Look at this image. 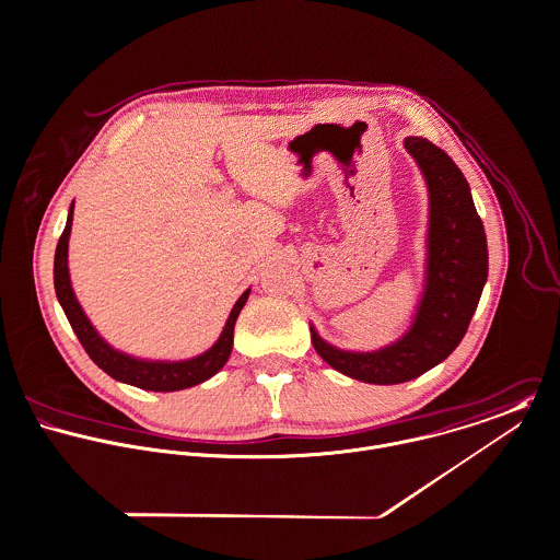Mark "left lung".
Segmentation results:
<instances>
[{
  "label": "left lung",
  "mask_w": 560,
  "mask_h": 560,
  "mask_svg": "<svg viewBox=\"0 0 560 560\" xmlns=\"http://www.w3.org/2000/svg\"><path fill=\"white\" fill-rule=\"evenodd\" d=\"M405 149L429 188L424 290L407 334L357 352L325 341L310 325L316 352L334 370L374 385L407 383L442 363L465 336L489 272L485 226L458 166L427 138L409 136Z\"/></svg>",
  "instance_id": "8db88e82"
}]
</instances>
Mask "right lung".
Here are the masks:
<instances>
[{
  "instance_id": "right-lung-1",
  "label": "right lung",
  "mask_w": 560,
  "mask_h": 560,
  "mask_svg": "<svg viewBox=\"0 0 560 560\" xmlns=\"http://www.w3.org/2000/svg\"><path fill=\"white\" fill-rule=\"evenodd\" d=\"M75 203V201H73ZM73 203L69 208L67 217V226L58 240L56 246V257H54V288L60 307L67 314L69 325L73 327L75 336L89 357L116 381L147 389V392H179L195 387L208 378H212L231 354L233 348V327L235 320L250 294V288L242 292V296L235 301L226 323H224L223 334L208 348L206 352L192 357V359H182V361H151V359H140L131 357L122 350H116L100 331L93 327L89 316L84 314L82 305L78 303V296L71 285V275H69V237H71V224H73Z\"/></svg>"
}]
</instances>
